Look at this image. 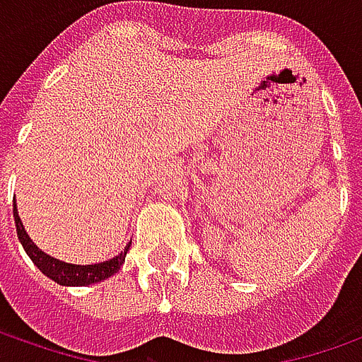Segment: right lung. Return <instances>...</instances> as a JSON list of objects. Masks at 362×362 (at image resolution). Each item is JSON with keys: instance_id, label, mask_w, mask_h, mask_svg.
I'll list each match as a JSON object with an SVG mask.
<instances>
[{"instance_id": "right-lung-1", "label": "right lung", "mask_w": 362, "mask_h": 362, "mask_svg": "<svg viewBox=\"0 0 362 362\" xmlns=\"http://www.w3.org/2000/svg\"><path fill=\"white\" fill-rule=\"evenodd\" d=\"M13 216H15V226H17V236L23 244L25 252L29 254V258L33 260V264L43 272L45 276H49L51 280H54L61 286H88V284H96L114 276L119 270V266L126 260V254H128L129 243L126 246V250L114 258H110L100 264H88V266H81V264H69V262H61L57 258H52L49 254H45L43 250H39L35 243L27 236L23 228V223L17 214V209L13 205Z\"/></svg>"}]
</instances>
